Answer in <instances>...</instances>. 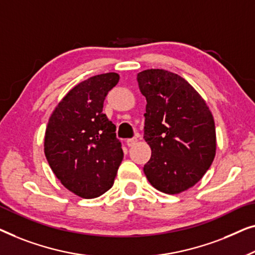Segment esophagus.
Returning <instances> with one entry per match:
<instances>
[{"mask_svg": "<svg viewBox=\"0 0 255 255\" xmlns=\"http://www.w3.org/2000/svg\"><path fill=\"white\" fill-rule=\"evenodd\" d=\"M136 143H137V138H136V137H134V138H128L127 141H126V144H127L128 146L135 145Z\"/></svg>", "mask_w": 255, "mask_h": 255, "instance_id": "obj_1", "label": "esophagus"}]
</instances>
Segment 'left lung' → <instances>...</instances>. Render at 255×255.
I'll use <instances>...</instances> for the list:
<instances>
[{"instance_id":"8db88e82","label":"left lung","mask_w":255,"mask_h":255,"mask_svg":"<svg viewBox=\"0 0 255 255\" xmlns=\"http://www.w3.org/2000/svg\"><path fill=\"white\" fill-rule=\"evenodd\" d=\"M146 99L144 138L151 157L143 171L150 184L166 194L187 191L216 155L211 111L200 93L178 74L146 69L137 74Z\"/></svg>"}]
</instances>
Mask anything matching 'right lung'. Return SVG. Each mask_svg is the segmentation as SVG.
Returning <instances> with one entry per match:
<instances>
[{
  "instance_id": "right-lung-1",
  "label": "right lung",
  "mask_w": 255,
  "mask_h": 255,
  "mask_svg": "<svg viewBox=\"0 0 255 255\" xmlns=\"http://www.w3.org/2000/svg\"><path fill=\"white\" fill-rule=\"evenodd\" d=\"M119 78L106 73L75 85L46 127V159L61 184L80 198L95 199L109 191L123 162L116 126L103 113L105 97Z\"/></svg>"
}]
</instances>
